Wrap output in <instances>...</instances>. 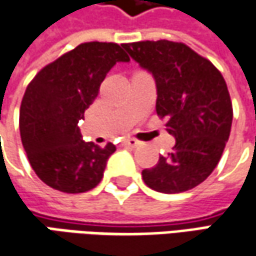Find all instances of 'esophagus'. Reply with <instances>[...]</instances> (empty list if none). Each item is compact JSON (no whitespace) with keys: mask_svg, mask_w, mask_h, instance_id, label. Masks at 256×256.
<instances>
[{"mask_svg":"<svg viewBox=\"0 0 256 256\" xmlns=\"http://www.w3.org/2000/svg\"><path fill=\"white\" fill-rule=\"evenodd\" d=\"M122 145H125V146H131V148H135V146H138V145H140V142H138L135 138H125V140H122Z\"/></svg>","mask_w":256,"mask_h":256,"instance_id":"34e87169","label":"esophagus"}]
</instances>
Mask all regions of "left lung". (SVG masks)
<instances>
[{
    "instance_id": "8db88e82",
    "label": "left lung",
    "mask_w": 256,
    "mask_h": 256,
    "mask_svg": "<svg viewBox=\"0 0 256 256\" xmlns=\"http://www.w3.org/2000/svg\"><path fill=\"white\" fill-rule=\"evenodd\" d=\"M156 82V114L176 142L154 168L142 171L154 191L195 188L215 170L230 138L232 102L218 68L184 42L166 40L122 44Z\"/></svg>"
}]
</instances>
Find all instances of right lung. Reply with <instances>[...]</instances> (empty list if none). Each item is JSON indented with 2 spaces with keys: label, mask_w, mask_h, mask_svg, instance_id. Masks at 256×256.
<instances>
[{
  "label": "right lung",
  "mask_w": 256,
  "mask_h": 256,
  "mask_svg": "<svg viewBox=\"0 0 256 256\" xmlns=\"http://www.w3.org/2000/svg\"><path fill=\"white\" fill-rule=\"evenodd\" d=\"M130 56L115 42H84L45 65L25 90L20 132L28 161L48 186L66 194L95 188L115 145L81 140L78 122L94 102L104 78Z\"/></svg>",
  "instance_id": "1"
}]
</instances>
